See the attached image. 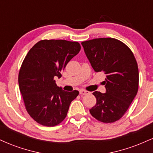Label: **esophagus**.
I'll return each mask as SVG.
<instances>
[{
    "label": "esophagus",
    "mask_w": 153,
    "mask_h": 153,
    "mask_svg": "<svg viewBox=\"0 0 153 153\" xmlns=\"http://www.w3.org/2000/svg\"><path fill=\"white\" fill-rule=\"evenodd\" d=\"M88 91H85V90H80V95H87V94H88Z\"/></svg>",
    "instance_id": "esophagus-1"
}]
</instances>
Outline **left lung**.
Returning a JSON list of instances; mask_svg holds the SVG:
<instances>
[{"instance_id": "obj_1", "label": "left lung", "mask_w": 153, "mask_h": 153, "mask_svg": "<svg viewBox=\"0 0 153 153\" xmlns=\"http://www.w3.org/2000/svg\"><path fill=\"white\" fill-rule=\"evenodd\" d=\"M94 71L106 75V93H93L96 103L90 109L98 121L112 123L125 114L137 94V62L130 49L114 38H98L81 43Z\"/></svg>"}]
</instances>
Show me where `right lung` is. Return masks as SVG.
Returning a JSON list of instances; mask_svg holds the SVG:
<instances>
[{
  "label": "right lung",
  "instance_id": "obj_1",
  "mask_svg": "<svg viewBox=\"0 0 153 153\" xmlns=\"http://www.w3.org/2000/svg\"><path fill=\"white\" fill-rule=\"evenodd\" d=\"M80 44L62 39H44L35 44L23 61L19 85L26 109L39 124L54 127L64 120L78 91L68 92L55 83L54 77L80 50Z\"/></svg>",
  "mask_w": 153,
  "mask_h": 153
}]
</instances>
